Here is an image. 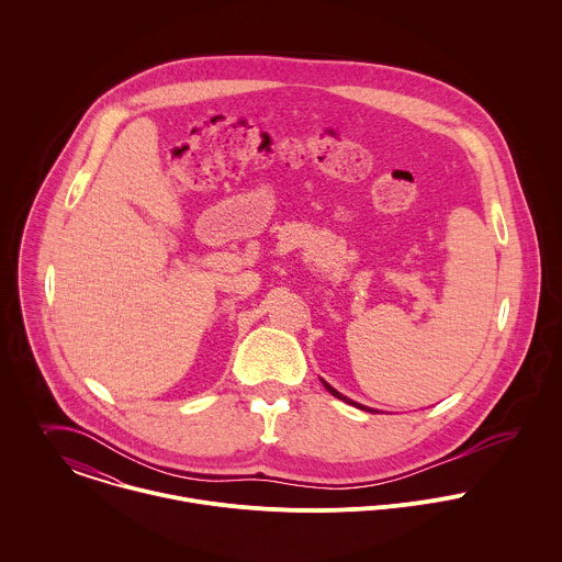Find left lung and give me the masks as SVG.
<instances>
[{"instance_id":"8db88e82","label":"left lung","mask_w":562,"mask_h":562,"mask_svg":"<svg viewBox=\"0 0 562 562\" xmlns=\"http://www.w3.org/2000/svg\"><path fill=\"white\" fill-rule=\"evenodd\" d=\"M322 382H324V386H326V389H328V393H333V395H335V397H338V400H342V402H345V404H351V406H356V408H360V411H369V413H375V411H373V408H367V406H362V404H358V402H353V400H349V397H345V395H340V393H338L337 389H333V386H330V384H328V382H326V380H322Z\"/></svg>"}]
</instances>
